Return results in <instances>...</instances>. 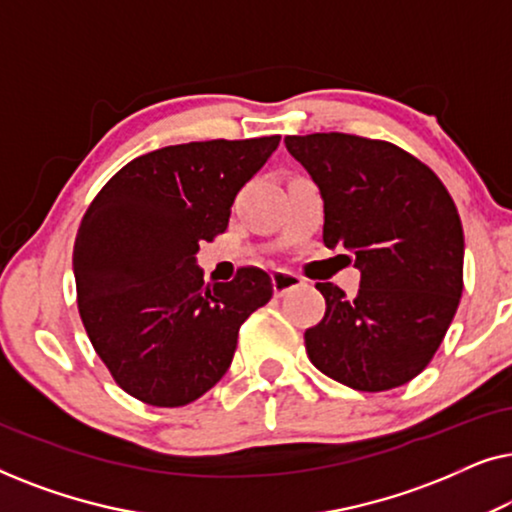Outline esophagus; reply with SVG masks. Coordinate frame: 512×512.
Instances as JSON below:
<instances>
[{
	"label": "esophagus",
	"instance_id": "1",
	"mask_svg": "<svg viewBox=\"0 0 512 512\" xmlns=\"http://www.w3.org/2000/svg\"><path fill=\"white\" fill-rule=\"evenodd\" d=\"M303 284H305V279L291 270L272 272V289H275V296H284V293L298 289V286H303Z\"/></svg>",
	"mask_w": 512,
	"mask_h": 512
}]
</instances>
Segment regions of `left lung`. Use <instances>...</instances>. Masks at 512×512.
Returning a JSON list of instances; mask_svg holds the SVG:
<instances>
[{"label":"left lung","mask_w":512,"mask_h":512,"mask_svg":"<svg viewBox=\"0 0 512 512\" xmlns=\"http://www.w3.org/2000/svg\"><path fill=\"white\" fill-rule=\"evenodd\" d=\"M324 198V244L349 251L359 293L319 282L326 314L305 331L321 373L356 391L410 382L436 354L464 291V228L422 160L345 132L284 137Z\"/></svg>","instance_id":"8db88e82"}]
</instances>
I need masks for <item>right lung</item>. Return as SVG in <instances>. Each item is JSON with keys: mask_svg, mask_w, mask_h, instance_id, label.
<instances>
[{"mask_svg": "<svg viewBox=\"0 0 512 512\" xmlns=\"http://www.w3.org/2000/svg\"><path fill=\"white\" fill-rule=\"evenodd\" d=\"M277 146L279 135L165 146L121 167L83 214L72 258L81 321L137 401L179 408L212 389L240 326L272 298L268 272L207 284L195 254L226 233L235 195Z\"/></svg>", "mask_w": 512, "mask_h": 512, "instance_id": "right-lung-1", "label": "right lung"}]
</instances>
